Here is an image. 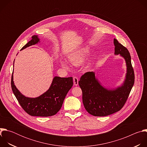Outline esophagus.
Returning a JSON list of instances; mask_svg holds the SVG:
<instances>
[{
	"label": "esophagus",
	"mask_w": 147,
	"mask_h": 147,
	"mask_svg": "<svg viewBox=\"0 0 147 147\" xmlns=\"http://www.w3.org/2000/svg\"><path fill=\"white\" fill-rule=\"evenodd\" d=\"M73 82L74 86H77L78 84V78L77 77H73Z\"/></svg>",
	"instance_id": "34e87169"
}]
</instances>
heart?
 I'll list each match as a JSON object with an SVG mask.
<instances>
[{"mask_svg":"<svg viewBox=\"0 0 147 147\" xmlns=\"http://www.w3.org/2000/svg\"><path fill=\"white\" fill-rule=\"evenodd\" d=\"M90 53V49L88 47H82L76 50L70 56L69 60L73 65L79 66L86 60ZM61 65L66 69H69L67 63L65 61L61 62Z\"/></svg>","mask_w":147,"mask_h":147,"instance_id":"1","label":"heart"}]
</instances>
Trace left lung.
Instances as JSON below:
<instances>
[{
    "mask_svg": "<svg viewBox=\"0 0 147 147\" xmlns=\"http://www.w3.org/2000/svg\"><path fill=\"white\" fill-rule=\"evenodd\" d=\"M113 42L115 54H120L126 63L127 73L123 84L116 89L108 90L101 86L93 71L86 73L78 81L84 106L94 116H106L119 111L127 101L134 83V73L128 49L116 39Z\"/></svg>",
    "mask_w": 147,
    "mask_h": 147,
    "instance_id": "obj_1",
    "label": "left lung"
}]
</instances>
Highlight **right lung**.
<instances>
[{
  "mask_svg": "<svg viewBox=\"0 0 147 147\" xmlns=\"http://www.w3.org/2000/svg\"><path fill=\"white\" fill-rule=\"evenodd\" d=\"M39 42L37 35L32 36V39L21 50L35 45ZM73 85V77L61 78L55 77L49 90L42 95L35 98H28L21 93L15 86L11 76V86L12 91L18 103L28 115L32 116L48 117L56 115L61 109L64 99Z\"/></svg>",
  "mask_w": 147,
  "mask_h": 147,
  "instance_id": "obj_1",
  "label": "right lung"
}]
</instances>
